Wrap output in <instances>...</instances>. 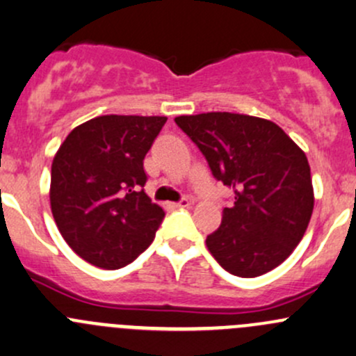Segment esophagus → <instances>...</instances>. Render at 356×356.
<instances>
[{"label": "esophagus", "mask_w": 356, "mask_h": 356, "mask_svg": "<svg viewBox=\"0 0 356 356\" xmlns=\"http://www.w3.org/2000/svg\"><path fill=\"white\" fill-rule=\"evenodd\" d=\"M191 204H193V203H191V200H188V197H182V200L179 201V203H172L170 207L172 208H189Z\"/></svg>", "instance_id": "34e87169"}]
</instances>
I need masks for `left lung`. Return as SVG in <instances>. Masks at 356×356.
Wrapping results in <instances>:
<instances>
[{"label": "left lung", "mask_w": 356, "mask_h": 356, "mask_svg": "<svg viewBox=\"0 0 356 356\" xmlns=\"http://www.w3.org/2000/svg\"><path fill=\"white\" fill-rule=\"evenodd\" d=\"M175 124L234 189L208 250L230 275L254 278L283 263L304 237L314 209L305 153L275 122L232 112L179 115Z\"/></svg>", "instance_id": "8db88e82"}]
</instances>
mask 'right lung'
<instances>
[{
  "mask_svg": "<svg viewBox=\"0 0 356 356\" xmlns=\"http://www.w3.org/2000/svg\"><path fill=\"white\" fill-rule=\"evenodd\" d=\"M167 118L100 115L74 128L52 160L51 209L87 263L119 269L155 238L163 209L145 193V155Z\"/></svg>",
  "mask_w": 356,
  "mask_h": 356,
  "instance_id": "1",
  "label": "right lung"
}]
</instances>
